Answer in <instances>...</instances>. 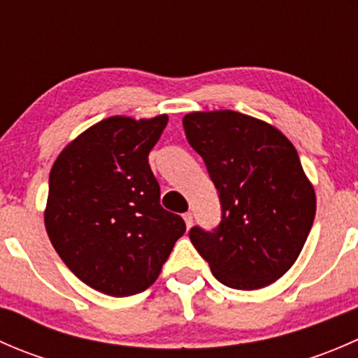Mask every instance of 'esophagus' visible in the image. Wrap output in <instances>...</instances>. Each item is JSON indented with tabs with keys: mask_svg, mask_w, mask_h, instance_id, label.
<instances>
[{
	"mask_svg": "<svg viewBox=\"0 0 358 358\" xmlns=\"http://www.w3.org/2000/svg\"><path fill=\"white\" fill-rule=\"evenodd\" d=\"M183 220H185L187 229H190V227H192V223H194V215H192V213H185V215H183Z\"/></svg>",
	"mask_w": 358,
	"mask_h": 358,
	"instance_id": "esophagus-1",
	"label": "esophagus"
}]
</instances>
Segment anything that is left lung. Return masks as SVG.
<instances>
[{"instance_id": "8db88e82", "label": "left lung", "mask_w": 358, "mask_h": 358, "mask_svg": "<svg viewBox=\"0 0 358 358\" xmlns=\"http://www.w3.org/2000/svg\"><path fill=\"white\" fill-rule=\"evenodd\" d=\"M183 129L222 204L216 229H190L194 248L225 286L275 282L294 265L315 218V190L294 145L268 122L234 110L190 112Z\"/></svg>"}]
</instances>
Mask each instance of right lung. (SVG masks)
<instances>
[{
	"label": "right lung",
	"instance_id": "obj_1",
	"mask_svg": "<svg viewBox=\"0 0 358 358\" xmlns=\"http://www.w3.org/2000/svg\"><path fill=\"white\" fill-rule=\"evenodd\" d=\"M168 115H112L72 140L50 171L45 227L78 279L103 294L152 286L176 241L182 216L161 206L149 152Z\"/></svg>",
	"mask_w": 358,
	"mask_h": 358
}]
</instances>
